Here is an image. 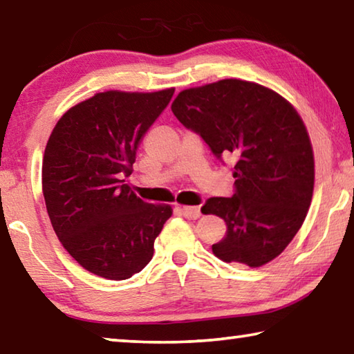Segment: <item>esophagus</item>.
Segmentation results:
<instances>
[{
	"mask_svg": "<svg viewBox=\"0 0 354 354\" xmlns=\"http://www.w3.org/2000/svg\"><path fill=\"white\" fill-rule=\"evenodd\" d=\"M181 212L184 217L189 220H196V218H200V215H201L198 206H183Z\"/></svg>",
	"mask_w": 354,
	"mask_h": 354,
	"instance_id": "1",
	"label": "esophagus"
}]
</instances>
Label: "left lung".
Listing matches in <instances>:
<instances>
[{
  "mask_svg": "<svg viewBox=\"0 0 354 354\" xmlns=\"http://www.w3.org/2000/svg\"><path fill=\"white\" fill-rule=\"evenodd\" d=\"M171 111L215 158L234 162V195L201 207L226 223L214 254L253 268L273 261L301 227L314 192L313 145L295 107L261 84L221 80L179 92Z\"/></svg>",
  "mask_w": 354,
  "mask_h": 354,
  "instance_id": "8db88e82",
  "label": "left lung"
}]
</instances>
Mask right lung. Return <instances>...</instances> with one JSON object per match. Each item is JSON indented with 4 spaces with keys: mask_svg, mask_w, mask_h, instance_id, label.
Listing matches in <instances>:
<instances>
[{
    "mask_svg": "<svg viewBox=\"0 0 354 354\" xmlns=\"http://www.w3.org/2000/svg\"><path fill=\"white\" fill-rule=\"evenodd\" d=\"M175 88L107 91L59 118L48 139L41 189L53 230L68 254L101 278L122 281L151 261L169 205L140 200L124 178Z\"/></svg>",
    "mask_w": 354,
    "mask_h": 354,
    "instance_id": "right-lung-1",
    "label": "right lung"
}]
</instances>
